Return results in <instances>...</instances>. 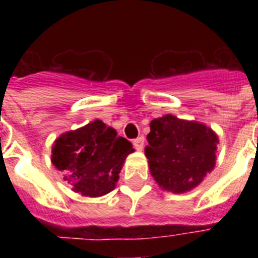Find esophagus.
<instances>
[{
    "instance_id": "esophagus-1",
    "label": "esophagus",
    "mask_w": 258,
    "mask_h": 258,
    "mask_svg": "<svg viewBox=\"0 0 258 258\" xmlns=\"http://www.w3.org/2000/svg\"><path fill=\"white\" fill-rule=\"evenodd\" d=\"M134 147L138 150V151H142L143 150V146H145V137H139L137 139H134Z\"/></svg>"
}]
</instances>
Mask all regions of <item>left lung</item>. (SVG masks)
<instances>
[{
  "mask_svg": "<svg viewBox=\"0 0 258 258\" xmlns=\"http://www.w3.org/2000/svg\"><path fill=\"white\" fill-rule=\"evenodd\" d=\"M145 153L151 175L163 190L186 192L216 166L218 137L198 121L165 115L150 123Z\"/></svg>",
  "mask_w": 258,
  "mask_h": 258,
  "instance_id": "1",
  "label": "left lung"
}]
</instances>
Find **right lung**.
Masks as SVG:
<instances>
[{"label": "right lung", "mask_w": 258, "mask_h": 258, "mask_svg": "<svg viewBox=\"0 0 258 258\" xmlns=\"http://www.w3.org/2000/svg\"><path fill=\"white\" fill-rule=\"evenodd\" d=\"M133 145L117 137L101 120L61 134L52 147V163L64 172V179L75 192L101 197L115 188L119 172Z\"/></svg>", "instance_id": "add662e5"}]
</instances>
